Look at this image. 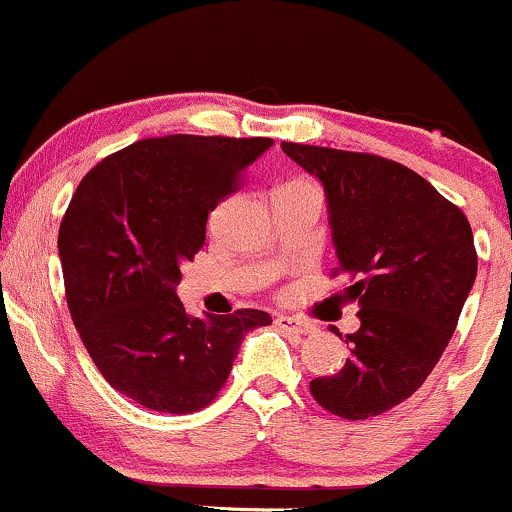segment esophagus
Returning a JSON list of instances; mask_svg holds the SVG:
<instances>
[{
  "mask_svg": "<svg viewBox=\"0 0 512 512\" xmlns=\"http://www.w3.org/2000/svg\"><path fill=\"white\" fill-rule=\"evenodd\" d=\"M275 324H278L280 329L287 333H297V336H309V333L317 331V326L309 324V321H302L297 317H287V314H280V317L275 319Z\"/></svg>",
  "mask_w": 512,
  "mask_h": 512,
  "instance_id": "1",
  "label": "esophagus"
}]
</instances>
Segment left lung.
<instances>
[{
    "label": "left lung",
    "instance_id": "obj_1",
    "mask_svg": "<svg viewBox=\"0 0 512 512\" xmlns=\"http://www.w3.org/2000/svg\"><path fill=\"white\" fill-rule=\"evenodd\" d=\"M280 147L324 186L336 273L360 307L346 365L309 389L348 421L380 416L426 382L457 329L476 280L472 227L404 164L297 142Z\"/></svg>",
    "mask_w": 512,
    "mask_h": 512
}]
</instances>
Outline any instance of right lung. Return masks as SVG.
Segmentation results:
<instances>
[{
    "label": "right lung",
    "mask_w": 512,
    "mask_h": 512,
    "mask_svg": "<svg viewBox=\"0 0 512 512\" xmlns=\"http://www.w3.org/2000/svg\"><path fill=\"white\" fill-rule=\"evenodd\" d=\"M271 137L166 135L96 164L74 191L57 251L67 307L106 382L152 411L191 413L227 382L261 309L193 317L176 295L208 215Z\"/></svg>",
    "instance_id": "1"
}]
</instances>
